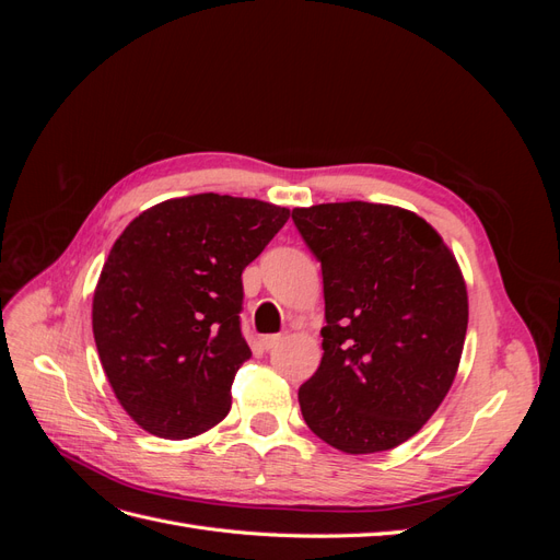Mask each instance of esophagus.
Instances as JSON below:
<instances>
[{"instance_id": "obj_1", "label": "esophagus", "mask_w": 560, "mask_h": 560, "mask_svg": "<svg viewBox=\"0 0 560 560\" xmlns=\"http://www.w3.org/2000/svg\"><path fill=\"white\" fill-rule=\"evenodd\" d=\"M280 341H282V336H280V334H268V336H261V346H264V350H273Z\"/></svg>"}]
</instances>
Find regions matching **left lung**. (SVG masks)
Here are the masks:
<instances>
[{
    "mask_svg": "<svg viewBox=\"0 0 560 560\" xmlns=\"http://www.w3.org/2000/svg\"><path fill=\"white\" fill-rule=\"evenodd\" d=\"M292 219L322 264V362L299 387L306 425L329 446L381 453L411 439L453 385L467 287L453 252L416 212L322 202Z\"/></svg>",
    "mask_w": 560,
    "mask_h": 560,
    "instance_id": "1",
    "label": "left lung"
}]
</instances>
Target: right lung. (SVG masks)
<instances>
[{
	"mask_svg": "<svg viewBox=\"0 0 560 560\" xmlns=\"http://www.w3.org/2000/svg\"><path fill=\"white\" fill-rule=\"evenodd\" d=\"M290 219L254 198L163 200L118 235L93 294V336L118 404L163 439L222 422L241 331L243 270Z\"/></svg>",
	"mask_w": 560,
	"mask_h": 560,
	"instance_id": "right-lung-1",
	"label": "right lung"
}]
</instances>
